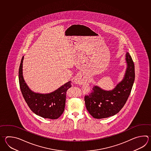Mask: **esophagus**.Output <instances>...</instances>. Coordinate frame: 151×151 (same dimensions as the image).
<instances>
[{"instance_id":"1","label":"esophagus","mask_w":151,"mask_h":151,"mask_svg":"<svg viewBox=\"0 0 151 151\" xmlns=\"http://www.w3.org/2000/svg\"><path fill=\"white\" fill-rule=\"evenodd\" d=\"M86 81L85 80L84 77L81 76H79L76 77L74 80L75 83L78 84H81V85L84 84L85 83H86Z\"/></svg>"}]
</instances>
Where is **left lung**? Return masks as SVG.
Wrapping results in <instances>:
<instances>
[{"instance_id":"1","label":"left lung","mask_w":151,"mask_h":151,"mask_svg":"<svg viewBox=\"0 0 151 151\" xmlns=\"http://www.w3.org/2000/svg\"><path fill=\"white\" fill-rule=\"evenodd\" d=\"M127 68L124 76L114 89L105 90L94 86L92 92L86 96V109L96 119L108 118L118 113L126 103L135 78L134 65L129 52L126 54Z\"/></svg>"}]
</instances>
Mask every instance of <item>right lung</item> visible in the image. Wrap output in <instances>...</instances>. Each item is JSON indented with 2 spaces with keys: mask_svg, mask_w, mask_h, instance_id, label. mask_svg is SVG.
Instances as JSON below:
<instances>
[{
  "mask_svg": "<svg viewBox=\"0 0 151 151\" xmlns=\"http://www.w3.org/2000/svg\"><path fill=\"white\" fill-rule=\"evenodd\" d=\"M22 57L19 69V81L22 94L32 111L44 118L56 119L64 112L66 92L70 88L71 81L48 93H40L32 91L25 82L22 74Z\"/></svg>",
  "mask_w": 151,
  "mask_h": 151,
  "instance_id": "add662e5",
  "label": "right lung"
}]
</instances>
